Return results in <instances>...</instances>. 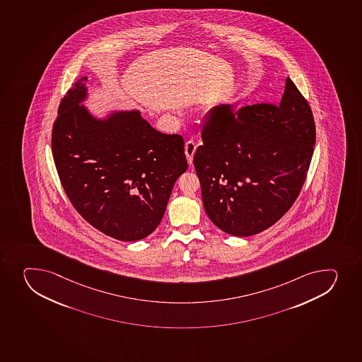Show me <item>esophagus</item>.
<instances>
[{
  "label": "esophagus",
  "instance_id": "34e87169",
  "mask_svg": "<svg viewBox=\"0 0 362 362\" xmlns=\"http://www.w3.org/2000/svg\"><path fill=\"white\" fill-rule=\"evenodd\" d=\"M196 150H197V144H196V141H194V140L187 141V144H185V154H187L189 164H192V158H194Z\"/></svg>",
  "mask_w": 362,
  "mask_h": 362
}]
</instances>
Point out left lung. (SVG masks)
I'll return each instance as SVG.
<instances>
[{"instance_id":"1","label":"left lung","mask_w":362,"mask_h":362,"mask_svg":"<svg viewBox=\"0 0 362 362\" xmlns=\"http://www.w3.org/2000/svg\"><path fill=\"white\" fill-rule=\"evenodd\" d=\"M212 108L194 157L205 211L224 233L247 237L289 211L316 141L312 108L286 78L279 105Z\"/></svg>"}]
</instances>
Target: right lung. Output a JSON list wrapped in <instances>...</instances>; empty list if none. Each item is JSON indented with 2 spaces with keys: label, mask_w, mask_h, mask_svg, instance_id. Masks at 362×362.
<instances>
[{
  "label": "right lung",
  "mask_w": 362,
  "mask_h": 362,
  "mask_svg": "<svg viewBox=\"0 0 362 362\" xmlns=\"http://www.w3.org/2000/svg\"><path fill=\"white\" fill-rule=\"evenodd\" d=\"M87 81L83 76L62 98L53 124L57 175L90 226L115 240H143L159 226L187 170L183 136L158 132L138 111L95 120L79 105Z\"/></svg>",
  "instance_id": "1"
}]
</instances>
